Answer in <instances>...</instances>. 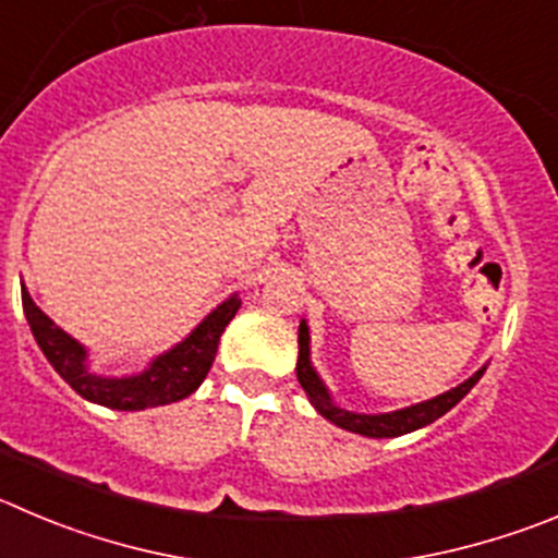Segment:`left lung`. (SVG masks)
Segmentation results:
<instances>
[{"label":"left lung","mask_w":558,"mask_h":558,"mask_svg":"<svg viewBox=\"0 0 558 558\" xmlns=\"http://www.w3.org/2000/svg\"><path fill=\"white\" fill-rule=\"evenodd\" d=\"M296 343H300V355H296V379L303 385L305 397L308 402L314 404V410L319 415H325L330 424L341 426L347 432H355V435L363 437H399L408 435V432L421 429V426L432 424L440 415L449 413L451 408L462 402V399L471 393L473 385L482 379L484 368H478L473 377H468L465 383H460L457 388L446 390L440 397L426 399V402L410 404V408L402 410H390V413H352V410H343L332 402L330 388L325 385V379L319 377V372L311 363V332H308V322L300 319V330H296Z\"/></svg>","instance_id":"1"}]
</instances>
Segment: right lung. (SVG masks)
<instances>
[{
	"label": "right lung",
	"instance_id": "add662e5",
	"mask_svg": "<svg viewBox=\"0 0 558 558\" xmlns=\"http://www.w3.org/2000/svg\"><path fill=\"white\" fill-rule=\"evenodd\" d=\"M21 303H24V316L38 341L40 352L51 363L57 374L65 379L82 399L93 404H101L109 410H148L161 408V404L181 402L190 393L201 388L208 368L215 363L217 343L226 332L228 322L236 316L239 294L222 300L211 314L203 316L186 338L173 343L168 352L150 357L143 372L123 374V377H109L90 368V352L85 343L68 336L62 327H57L38 305L33 303L27 286L21 283Z\"/></svg>",
	"mask_w": 558,
	"mask_h": 558
}]
</instances>
